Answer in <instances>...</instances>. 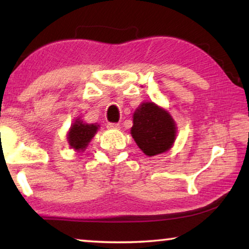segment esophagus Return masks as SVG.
<instances>
[{"label": "esophagus", "instance_id": "1", "mask_svg": "<svg viewBox=\"0 0 249 249\" xmlns=\"http://www.w3.org/2000/svg\"><path fill=\"white\" fill-rule=\"evenodd\" d=\"M120 124L119 123H108L107 125V127L108 128V129H119L120 128Z\"/></svg>", "mask_w": 249, "mask_h": 249}]
</instances>
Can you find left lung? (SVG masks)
<instances>
[{"mask_svg": "<svg viewBox=\"0 0 249 249\" xmlns=\"http://www.w3.org/2000/svg\"><path fill=\"white\" fill-rule=\"evenodd\" d=\"M177 132V124L170 113L156 103L142 102L135 109L130 135L148 157L171 149Z\"/></svg>", "mask_w": 249, "mask_h": 249, "instance_id": "obj_1", "label": "left lung"}]
</instances>
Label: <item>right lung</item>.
Listing matches in <instances>:
<instances>
[{"label":"right lung","instance_id":"obj_1","mask_svg":"<svg viewBox=\"0 0 249 249\" xmlns=\"http://www.w3.org/2000/svg\"><path fill=\"white\" fill-rule=\"evenodd\" d=\"M99 128L100 125L98 123L88 124L80 120V117H77L71 124L68 134H67V140H68L70 148H72L77 153L86 150Z\"/></svg>","mask_w":249,"mask_h":249}]
</instances>
